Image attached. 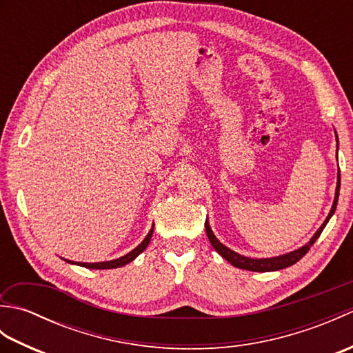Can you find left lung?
Returning <instances> with one entry per match:
<instances>
[{
	"label": "left lung",
	"instance_id": "obj_1",
	"mask_svg": "<svg viewBox=\"0 0 353 353\" xmlns=\"http://www.w3.org/2000/svg\"><path fill=\"white\" fill-rule=\"evenodd\" d=\"M335 139H336V161H339V137H336V132H335ZM339 196H340V168H339V176H336V188H335V197H334V203L331 211H329L326 220L323 221V224L317 229L316 234L312 235V238L310 239L308 243L305 245L299 247V249L288 252L285 254H279V256H273V258H249V256H243V254H239L234 250H230L229 247L224 245L223 243L219 241V238L214 235V232L209 226V220L206 219L205 221V228H206V235L209 238V241H211L212 247L215 249V252H219V254L226 259L228 262H230L234 267L238 268H243V270H249V272H276V270H282V268H287L291 267L292 264H296L297 261H301L308 250L311 249V245L317 241V238L320 236L321 232H323L325 226L327 224V221L331 220V216L334 215L335 209H336V203H339Z\"/></svg>",
	"mask_w": 353,
	"mask_h": 353
}]
</instances>
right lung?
<instances>
[{
  "label": "right lung",
  "mask_w": 353,
  "mask_h": 353,
  "mask_svg": "<svg viewBox=\"0 0 353 353\" xmlns=\"http://www.w3.org/2000/svg\"><path fill=\"white\" fill-rule=\"evenodd\" d=\"M153 228H154V224L152 226V229H150L147 236L142 239V243L134 247L132 252L124 254V256H121V258H117V259H112V261H104V262H74V261H68V259H65V261L70 262V264H76V265L86 267V268H91V270H108V268L123 267L125 264H129V262H132L134 258H138L139 254L147 249L150 239H152V236H153Z\"/></svg>",
  "instance_id": "obj_1"
}]
</instances>
